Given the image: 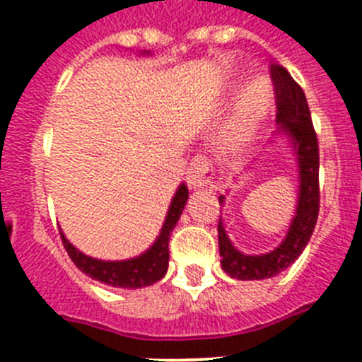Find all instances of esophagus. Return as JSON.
Listing matches in <instances>:
<instances>
[{
	"mask_svg": "<svg viewBox=\"0 0 362 362\" xmlns=\"http://www.w3.org/2000/svg\"><path fill=\"white\" fill-rule=\"evenodd\" d=\"M212 177L214 170L209 159L203 158V156H196V158L192 159L187 168V179L192 188L209 187L212 183Z\"/></svg>",
	"mask_w": 362,
	"mask_h": 362,
	"instance_id": "1",
	"label": "esophagus"
}]
</instances>
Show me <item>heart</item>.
<instances>
[{
  "label": "heart",
  "instance_id": "1",
  "mask_svg": "<svg viewBox=\"0 0 362 362\" xmlns=\"http://www.w3.org/2000/svg\"><path fill=\"white\" fill-rule=\"evenodd\" d=\"M268 101H270V90L264 88L261 83H254L248 86L238 116L233 119L232 129L228 130V139L232 145H245L250 141L267 114Z\"/></svg>",
  "mask_w": 362,
  "mask_h": 362
}]
</instances>
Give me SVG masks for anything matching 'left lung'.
Returning <instances> with one entry per match:
<instances>
[{
	"label": "left lung",
	"instance_id": "1",
	"mask_svg": "<svg viewBox=\"0 0 362 362\" xmlns=\"http://www.w3.org/2000/svg\"><path fill=\"white\" fill-rule=\"evenodd\" d=\"M270 74L277 99V130L274 136L288 139L297 163L299 190L296 216L281 245L259 255H248L238 250L226 235L223 219L219 217L217 239L221 267L230 277L241 281L268 279L286 270L308 245L319 216V145L306 95L284 66L272 65ZM219 203H225V196H219Z\"/></svg>",
	"mask_w": 362,
	"mask_h": 362
}]
</instances>
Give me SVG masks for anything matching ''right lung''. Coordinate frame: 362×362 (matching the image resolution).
<instances>
[{"instance_id": "1", "label": "right lung", "mask_w": 362, "mask_h": 362, "mask_svg": "<svg viewBox=\"0 0 362 362\" xmlns=\"http://www.w3.org/2000/svg\"><path fill=\"white\" fill-rule=\"evenodd\" d=\"M150 54V52H141ZM188 201V187L181 183L175 190L174 197L170 201L168 212H166L165 223L161 226L158 239L152 243L150 248H146L143 254L136 255L132 259H123V261H103V259H95L90 255H85L79 252L69 239L65 238L63 230L62 241L65 250L69 252L70 259L74 264L92 279L99 281V283L108 284V286H116V288H143V286H150V284L158 283L163 279L168 270V241H170L172 230L177 225L179 217L183 214L185 204Z\"/></svg>"}]
</instances>
